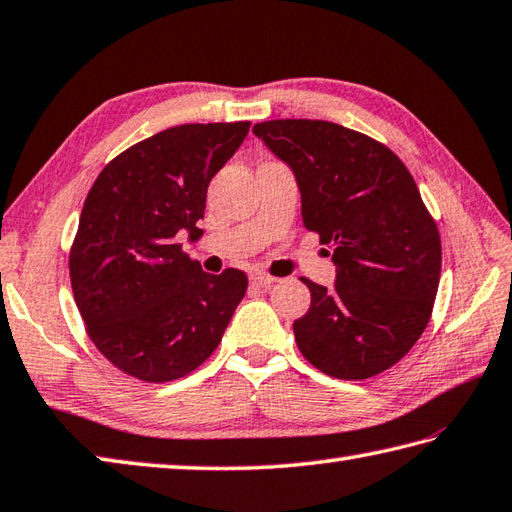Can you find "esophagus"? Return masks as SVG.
<instances>
[{
	"instance_id": "obj_1",
	"label": "esophagus",
	"mask_w": 512,
	"mask_h": 512,
	"mask_svg": "<svg viewBox=\"0 0 512 512\" xmlns=\"http://www.w3.org/2000/svg\"><path fill=\"white\" fill-rule=\"evenodd\" d=\"M273 282H275V277L264 275V273H253V275H250V284H253L255 288H268Z\"/></svg>"
}]
</instances>
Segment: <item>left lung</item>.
<instances>
[{"mask_svg":"<svg viewBox=\"0 0 512 512\" xmlns=\"http://www.w3.org/2000/svg\"><path fill=\"white\" fill-rule=\"evenodd\" d=\"M253 133L293 170L302 219L333 246L335 282L293 322L302 355L337 379H366L424 333L442 270L439 233L393 150L322 119H273Z\"/></svg>","mask_w":512,"mask_h":512,"instance_id":"1","label":"left lung"}]
</instances>
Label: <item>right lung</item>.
<instances>
[{"label": "right lung", "mask_w": 512, "mask_h": 512, "mask_svg": "<svg viewBox=\"0 0 512 512\" xmlns=\"http://www.w3.org/2000/svg\"><path fill=\"white\" fill-rule=\"evenodd\" d=\"M250 122L184 124L115 157L84 202L70 284L88 335L108 362L144 382L202 366L222 342L248 277L204 273L182 253L202 237L210 179L244 144Z\"/></svg>", "instance_id": "right-lung-1"}]
</instances>
